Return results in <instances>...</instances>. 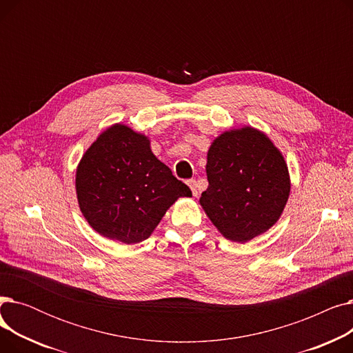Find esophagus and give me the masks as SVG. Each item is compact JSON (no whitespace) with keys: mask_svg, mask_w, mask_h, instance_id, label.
Segmentation results:
<instances>
[{"mask_svg":"<svg viewBox=\"0 0 353 353\" xmlns=\"http://www.w3.org/2000/svg\"><path fill=\"white\" fill-rule=\"evenodd\" d=\"M188 184H189V188L192 189L193 196H194V197H197V196H199V190H197V183H196V180H189V181H188Z\"/></svg>","mask_w":353,"mask_h":353,"instance_id":"34e87169","label":"esophagus"}]
</instances>
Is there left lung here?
Instances as JSON below:
<instances>
[{"label": "left lung", "mask_w": 353, "mask_h": 353, "mask_svg": "<svg viewBox=\"0 0 353 353\" xmlns=\"http://www.w3.org/2000/svg\"><path fill=\"white\" fill-rule=\"evenodd\" d=\"M200 206L228 240L246 243L273 228L290 194L282 152L252 125L226 130L209 147Z\"/></svg>", "instance_id": "1"}]
</instances>
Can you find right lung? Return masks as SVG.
Returning <instances> with one entry per match:
<instances>
[{"label": "right lung", "mask_w": 353, "mask_h": 353, "mask_svg": "<svg viewBox=\"0 0 353 353\" xmlns=\"http://www.w3.org/2000/svg\"><path fill=\"white\" fill-rule=\"evenodd\" d=\"M79 208L99 234L134 245L192 190L152 152L150 139L116 123L91 143L76 170Z\"/></svg>", "instance_id": "add662e5"}]
</instances>
